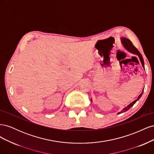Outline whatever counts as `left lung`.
Returning a JSON list of instances; mask_svg holds the SVG:
<instances>
[{
  "label": "left lung",
  "mask_w": 154,
  "mask_h": 154,
  "mask_svg": "<svg viewBox=\"0 0 154 154\" xmlns=\"http://www.w3.org/2000/svg\"><path fill=\"white\" fill-rule=\"evenodd\" d=\"M121 40H122V44L123 45L124 48L126 49V50L128 51V52H130V53H132V54H136V55H137V56H138L139 58V60H140V61H141V62L142 66H143V68L144 69V60H143V57H142V55L139 52V51H138L136 48L134 47V45L132 44V42L130 41L129 39H128V38H125V37H123V38H121ZM143 91H144V89L143 90V91H142V92L140 94V95H139V96L137 97V98L136 100H134L133 102H132L131 103L129 104L127 106L125 107V108H124L122 110H121L120 112H118V114H122V113H123V112H125L127 111L128 110H129L130 108H131V107H132L135 103H136L137 101H138L139 99H140V97H141V96H142V94H143ZM91 102H92V100H91Z\"/></svg>",
  "instance_id": "1"
}]
</instances>
